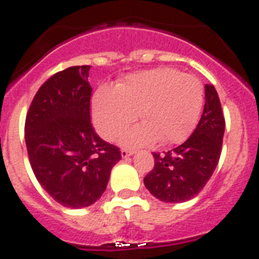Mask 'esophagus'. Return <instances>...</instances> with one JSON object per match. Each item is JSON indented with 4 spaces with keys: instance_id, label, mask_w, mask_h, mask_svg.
<instances>
[{
    "instance_id": "esophagus-1",
    "label": "esophagus",
    "mask_w": 259,
    "mask_h": 259,
    "mask_svg": "<svg viewBox=\"0 0 259 259\" xmlns=\"http://www.w3.org/2000/svg\"><path fill=\"white\" fill-rule=\"evenodd\" d=\"M134 154V150H127V149H123L122 152H120V155H122V158H127L130 157V155Z\"/></svg>"
}]
</instances>
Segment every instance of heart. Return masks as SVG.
<instances>
[{
	"label": "heart",
	"instance_id": "b5f03b06",
	"mask_svg": "<svg viewBox=\"0 0 259 259\" xmlns=\"http://www.w3.org/2000/svg\"><path fill=\"white\" fill-rule=\"evenodd\" d=\"M203 88L197 77L170 67L131 74L115 85L102 87L92 100V118L102 137L113 140L140 115L144 122L123 136L124 146L180 144L198 123Z\"/></svg>",
	"mask_w": 259,
	"mask_h": 259
}]
</instances>
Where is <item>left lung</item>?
<instances>
[{"mask_svg": "<svg viewBox=\"0 0 259 259\" xmlns=\"http://www.w3.org/2000/svg\"><path fill=\"white\" fill-rule=\"evenodd\" d=\"M224 116L212 84L205 85V107L188 140L164 154L153 153L154 168L144 179L146 189L163 202L179 203L197 196L218 164Z\"/></svg>", "mask_w": 259, "mask_h": 259, "instance_id": "1", "label": "left lung"}]
</instances>
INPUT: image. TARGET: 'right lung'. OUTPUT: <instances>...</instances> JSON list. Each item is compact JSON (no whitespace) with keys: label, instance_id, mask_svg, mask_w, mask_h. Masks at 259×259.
Listing matches in <instances>:
<instances>
[{"label":"right lung","instance_id":"obj_1","mask_svg":"<svg viewBox=\"0 0 259 259\" xmlns=\"http://www.w3.org/2000/svg\"><path fill=\"white\" fill-rule=\"evenodd\" d=\"M91 66H72L45 81L26 116L29 163L41 187L62 206L81 209L106 189L120 150L95 132L89 105Z\"/></svg>","mask_w":259,"mask_h":259}]
</instances>
